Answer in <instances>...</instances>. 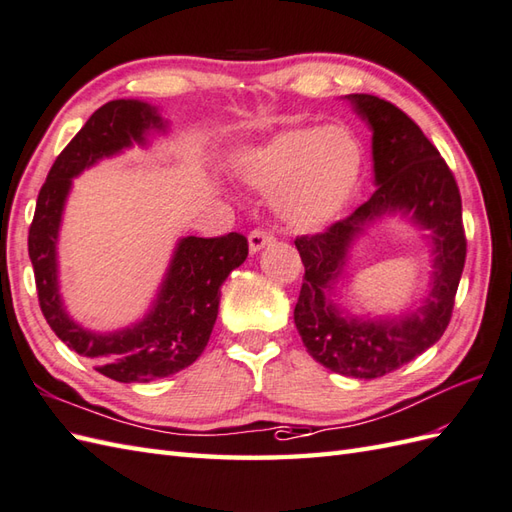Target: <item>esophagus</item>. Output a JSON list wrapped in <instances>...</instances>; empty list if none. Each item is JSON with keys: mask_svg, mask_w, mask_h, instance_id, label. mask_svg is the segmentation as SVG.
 <instances>
[{"mask_svg": "<svg viewBox=\"0 0 512 512\" xmlns=\"http://www.w3.org/2000/svg\"><path fill=\"white\" fill-rule=\"evenodd\" d=\"M272 242H275V235L266 229H253L251 235H248V246H251V253L261 251V248H264L266 244H272Z\"/></svg>", "mask_w": 512, "mask_h": 512, "instance_id": "34e87169", "label": "esophagus"}]
</instances>
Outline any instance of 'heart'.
Wrapping results in <instances>:
<instances>
[{
  "mask_svg": "<svg viewBox=\"0 0 512 512\" xmlns=\"http://www.w3.org/2000/svg\"><path fill=\"white\" fill-rule=\"evenodd\" d=\"M360 144L349 130L292 128L246 154L242 174L259 192L277 194L275 205L296 229L329 222L358 181Z\"/></svg>",
  "mask_w": 512,
  "mask_h": 512,
  "instance_id": "heart-1",
  "label": "heart"
}]
</instances>
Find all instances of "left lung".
<instances>
[{"mask_svg": "<svg viewBox=\"0 0 512 512\" xmlns=\"http://www.w3.org/2000/svg\"><path fill=\"white\" fill-rule=\"evenodd\" d=\"M349 100L373 128L377 189L351 216L294 240L305 266L294 325L307 353L329 371L373 379L397 371L445 334L465 268L467 237L454 172L417 122L377 95L351 93ZM386 210L412 212L435 233V288L422 310L403 321L347 319L324 301V290L339 274L352 237Z\"/></svg>", "mask_w": 512, "mask_h": 512, "instance_id": "8db88e82", "label": "left lung"}]
</instances>
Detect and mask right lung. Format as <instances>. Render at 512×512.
Here are the masks:
<instances>
[{
    "instance_id": "add662e5",
    "label": "right lung",
    "mask_w": 512,
    "mask_h": 512,
    "mask_svg": "<svg viewBox=\"0 0 512 512\" xmlns=\"http://www.w3.org/2000/svg\"><path fill=\"white\" fill-rule=\"evenodd\" d=\"M159 115L146 102L113 100L95 111L58 154L37 198L28 233V253L41 312L71 351L95 362V371L124 384H146L183 371L205 351L218 316L220 288L248 255L242 233L185 237L176 248L154 310L133 329L93 334L69 320L56 283V235L71 176L102 157L144 141Z\"/></svg>"
}]
</instances>
